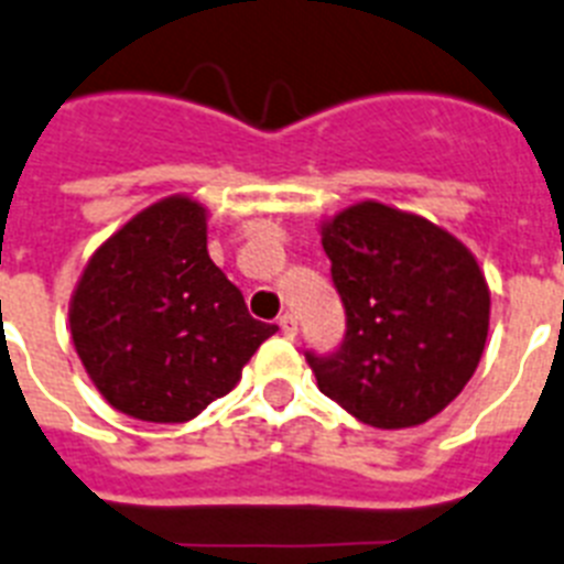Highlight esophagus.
<instances>
[{
    "instance_id": "34e87169",
    "label": "esophagus",
    "mask_w": 564,
    "mask_h": 564,
    "mask_svg": "<svg viewBox=\"0 0 564 564\" xmlns=\"http://www.w3.org/2000/svg\"><path fill=\"white\" fill-rule=\"evenodd\" d=\"M278 326H281V332L286 337H295V332H297V321L292 315H281L278 317Z\"/></svg>"
}]
</instances>
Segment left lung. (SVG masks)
Instances as JSON below:
<instances>
[{
  "label": "left lung",
  "instance_id": "8db88e82",
  "mask_svg": "<svg viewBox=\"0 0 564 564\" xmlns=\"http://www.w3.org/2000/svg\"><path fill=\"white\" fill-rule=\"evenodd\" d=\"M346 337L306 355L317 389L360 423L411 429L437 417L477 371L491 292L471 249L448 229L380 200L321 224Z\"/></svg>",
  "mask_w": 564,
  "mask_h": 564
}]
</instances>
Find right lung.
<instances>
[{
  "instance_id": "obj_1",
  "label": "right lung",
  "mask_w": 564,
  "mask_h": 564,
  "mask_svg": "<svg viewBox=\"0 0 564 564\" xmlns=\"http://www.w3.org/2000/svg\"><path fill=\"white\" fill-rule=\"evenodd\" d=\"M76 355L101 398L147 423H187L241 380L275 323L254 321L207 252V207L170 195L90 254L70 297Z\"/></svg>"
}]
</instances>
